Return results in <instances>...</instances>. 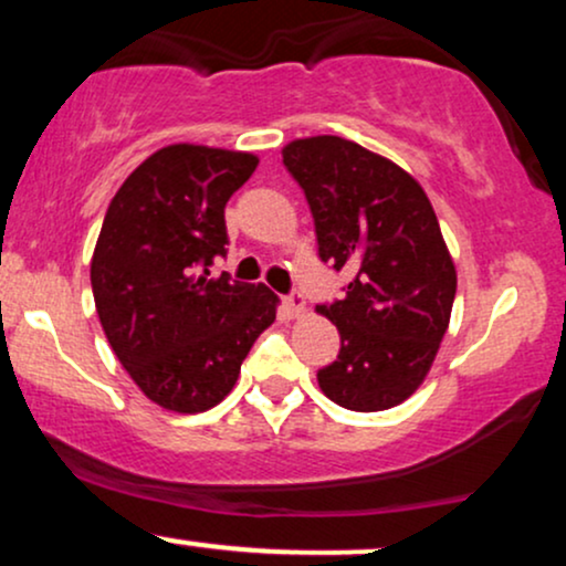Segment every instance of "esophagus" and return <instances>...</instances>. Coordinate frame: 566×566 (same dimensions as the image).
<instances>
[{"label":"esophagus","instance_id":"obj_1","mask_svg":"<svg viewBox=\"0 0 566 566\" xmlns=\"http://www.w3.org/2000/svg\"><path fill=\"white\" fill-rule=\"evenodd\" d=\"M284 308H287L290 316H301L305 311V297L303 292H290L287 297H284Z\"/></svg>","mask_w":566,"mask_h":566}]
</instances>
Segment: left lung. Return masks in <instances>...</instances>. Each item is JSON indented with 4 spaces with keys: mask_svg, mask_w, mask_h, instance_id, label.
I'll return each instance as SVG.
<instances>
[{
    "mask_svg": "<svg viewBox=\"0 0 566 566\" xmlns=\"http://www.w3.org/2000/svg\"><path fill=\"white\" fill-rule=\"evenodd\" d=\"M282 157L311 207L322 263L354 271L340 301L316 305L340 333L319 388L354 412L401 405L433 365L458 290L437 212L412 175L354 140H292Z\"/></svg>",
    "mask_w": 566,
    "mask_h": 566,
    "instance_id": "left-lung-1",
    "label": "left lung"
}]
</instances>
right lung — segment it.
I'll return each mask as SVG.
<instances>
[{
  "instance_id": "right-lung-1",
  "label": "right lung",
  "mask_w": 566,
  "mask_h": 566,
  "mask_svg": "<svg viewBox=\"0 0 566 566\" xmlns=\"http://www.w3.org/2000/svg\"><path fill=\"white\" fill-rule=\"evenodd\" d=\"M255 167L252 154L167 146L129 175L103 218L90 265L103 333L140 391L172 412L223 401L276 319L263 284L210 274L229 252L226 201Z\"/></svg>"
}]
</instances>
